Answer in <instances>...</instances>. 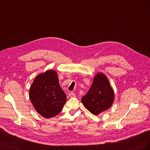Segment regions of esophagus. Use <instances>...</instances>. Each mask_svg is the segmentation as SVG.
I'll list each match as a JSON object with an SVG mask.
<instances>
[{
  "instance_id": "1",
  "label": "esophagus",
  "mask_w": 150,
  "mask_h": 150,
  "mask_svg": "<svg viewBox=\"0 0 150 150\" xmlns=\"http://www.w3.org/2000/svg\"><path fill=\"white\" fill-rule=\"evenodd\" d=\"M69 96L70 98H74L76 97V94L73 92H71L69 93Z\"/></svg>"
}]
</instances>
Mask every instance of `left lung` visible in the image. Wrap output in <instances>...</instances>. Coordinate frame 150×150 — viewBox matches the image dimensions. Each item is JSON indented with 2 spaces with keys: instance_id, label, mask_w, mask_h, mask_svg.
I'll use <instances>...</instances> for the list:
<instances>
[{
  "instance_id": "obj_1",
  "label": "left lung",
  "mask_w": 150,
  "mask_h": 150,
  "mask_svg": "<svg viewBox=\"0 0 150 150\" xmlns=\"http://www.w3.org/2000/svg\"><path fill=\"white\" fill-rule=\"evenodd\" d=\"M114 101V91L107 76L102 72L95 75L91 87L81 98L85 108L94 115H98L108 110Z\"/></svg>"
}]
</instances>
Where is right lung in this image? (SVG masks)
<instances>
[{
	"mask_svg": "<svg viewBox=\"0 0 150 150\" xmlns=\"http://www.w3.org/2000/svg\"><path fill=\"white\" fill-rule=\"evenodd\" d=\"M29 94L36 111L45 118L57 115L67 100L59 83L57 72L54 70H47L36 76Z\"/></svg>",
	"mask_w": 150,
	"mask_h": 150,
	"instance_id": "1",
	"label": "right lung"
}]
</instances>
